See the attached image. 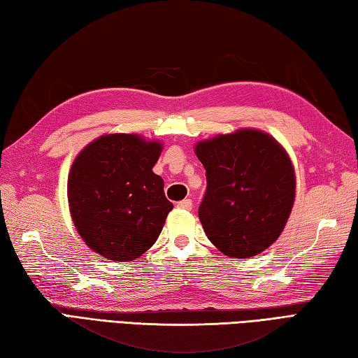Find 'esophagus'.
<instances>
[{
  "mask_svg": "<svg viewBox=\"0 0 358 358\" xmlns=\"http://www.w3.org/2000/svg\"><path fill=\"white\" fill-rule=\"evenodd\" d=\"M192 206H193L192 199H182V201L178 203V208L179 209H184V210H190Z\"/></svg>",
  "mask_w": 358,
  "mask_h": 358,
  "instance_id": "1",
  "label": "esophagus"
}]
</instances>
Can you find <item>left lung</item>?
<instances>
[{"label": "left lung", "instance_id": "obj_1", "mask_svg": "<svg viewBox=\"0 0 358 358\" xmlns=\"http://www.w3.org/2000/svg\"><path fill=\"white\" fill-rule=\"evenodd\" d=\"M206 169L198 215L209 241L231 258H252L278 239L296 198L289 155L275 138L242 129L199 141Z\"/></svg>", "mask_w": 358, "mask_h": 358}]
</instances>
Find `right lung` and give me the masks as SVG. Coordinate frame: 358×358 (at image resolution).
I'll use <instances>...</instances> for the list:
<instances>
[{
	"mask_svg": "<svg viewBox=\"0 0 358 358\" xmlns=\"http://www.w3.org/2000/svg\"><path fill=\"white\" fill-rule=\"evenodd\" d=\"M162 144L138 135H103L81 150L69 173L75 228L94 252L134 261L154 245L173 203L152 168Z\"/></svg>",
	"mask_w": 358,
	"mask_h": 358,
	"instance_id": "1",
	"label": "right lung"
}]
</instances>
